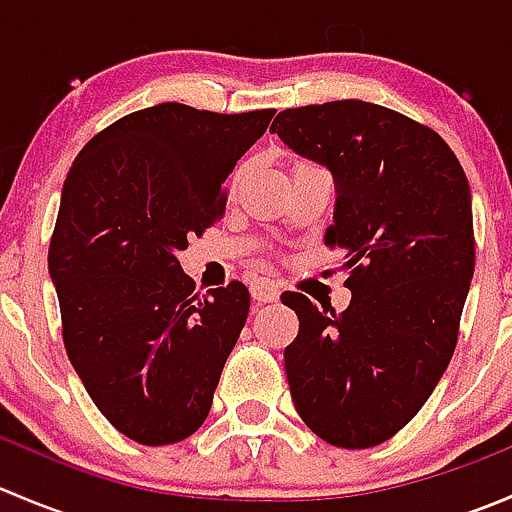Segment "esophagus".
Listing matches in <instances>:
<instances>
[{
  "label": "esophagus",
  "mask_w": 512,
  "mask_h": 512,
  "mask_svg": "<svg viewBox=\"0 0 512 512\" xmlns=\"http://www.w3.org/2000/svg\"><path fill=\"white\" fill-rule=\"evenodd\" d=\"M250 294L257 302H277L280 299V287H277V282L267 280V277H257V280H252Z\"/></svg>",
  "instance_id": "34e87169"
}]
</instances>
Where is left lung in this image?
<instances>
[{"label": "left lung", "mask_w": 512, "mask_h": 512, "mask_svg": "<svg viewBox=\"0 0 512 512\" xmlns=\"http://www.w3.org/2000/svg\"><path fill=\"white\" fill-rule=\"evenodd\" d=\"M270 131L332 173L324 242L344 250L352 289L339 314L282 294L299 319L285 349L294 409L332 446H379L421 411L456 352L476 267L468 178L433 128L356 98L287 108Z\"/></svg>", "instance_id": "obj_1"}]
</instances>
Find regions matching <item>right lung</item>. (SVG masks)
Returning a JSON list of instances; mask_svg holds the SVG:
<instances>
[{"label": "right lung", "instance_id": "add662e5", "mask_svg": "<svg viewBox=\"0 0 512 512\" xmlns=\"http://www.w3.org/2000/svg\"><path fill=\"white\" fill-rule=\"evenodd\" d=\"M275 111L158 103L71 165L49 245L64 347L103 416L143 446L193 436L245 327L242 282L195 294L178 252L225 213V180Z\"/></svg>", "mask_w": 512, "mask_h": 512}]
</instances>
